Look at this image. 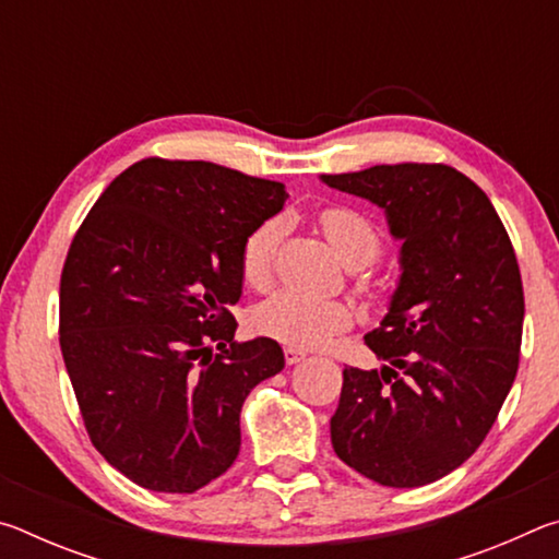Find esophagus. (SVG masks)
<instances>
[{
	"label": "esophagus",
	"instance_id": "obj_1",
	"mask_svg": "<svg viewBox=\"0 0 559 559\" xmlns=\"http://www.w3.org/2000/svg\"><path fill=\"white\" fill-rule=\"evenodd\" d=\"M283 357H286V365H298L300 359H306V353L298 347H286L283 349Z\"/></svg>",
	"mask_w": 559,
	"mask_h": 559
}]
</instances>
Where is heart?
I'll return each mask as SVG.
<instances>
[{"label": "heart", "mask_w": 559, "mask_h": 559, "mask_svg": "<svg viewBox=\"0 0 559 559\" xmlns=\"http://www.w3.org/2000/svg\"><path fill=\"white\" fill-rule=\"evenodd\" d=\"M320 226L328 241L347 266H365L380 251V236L372 222L349 206H328L320 212ZM281 239V224H261L243 243L241 271L251 286H263L271 278L273 257ZM253 323L263 335L276 337L293 347H323L353 323V310L337 298H318L308 293L281 288L261 302Z\"/></svg>", "instance_id": "heart-1"}]
</instances>
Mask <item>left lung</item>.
<instances>
[{
    "mask_svg": "<svg viewBox=\"0 0 559 559\" xmlns=\"http://www.w3.org/2000/svg\"><path fill=\"white\" fill-rule=\"evenodd\" d=\"M384 210L402 241L400 283L365 335L380 370H343L330 419L340 461L390 488L459 468L493 427L523 340V281L484 189L449 165H374L320 175Z\"/></svg>",
    "mask_w": 559,
    "mask_h": 559,
    "instance_id": "1",
    "label": "left lung"
}]
</instances>
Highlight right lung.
Listing matches in <instances>:
<instances>
[{"mask_svg":"<svg viewBox=\"0 0 559 559\" xmlns=\"http://www.w3.org/2000/svg\"><path fill=\"white\" fill-rule=\"evenodd\" d=\"M286 200L271 179L147 157L75 231L59 293L63 362L93 447L132 484L194 493L239 456L243 400L286 359L271 337L234 343L229 306L246 239Z\"/></svg>","mask_w":559,"mask_h":559,"instance_id":"right-lung-1","label":"right lung"}]
</instances>
